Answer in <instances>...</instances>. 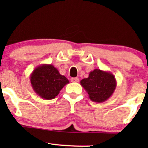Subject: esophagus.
Wrapping results in <instances>:
<instances>
[{
  "label": "esophagus",
  "mask_w": 148,
  "mask_h": 148,
  "mask_svg": "<svg viewBox=\"0 0 148 148\" xmlns=\"http://www.w3.org/2000/svg\"><path fill=\"white\" fill-rule=\"evenodd\" d=\"M71 81L72 82H78L79 78H77V77H74V78L71 79Z\"/></svg>",
  "instance_id": "34e87169"
}]
</instances>
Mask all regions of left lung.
<instances>
[{
    "instance_id": "left-lung-1",
    "label": "left lung",
    "mask_w": 148,
    "mask_h": 148,
    "mask_svg": "<svg viewBox=\"0 0 148 148\" xmlns=\"http://www.w3.org/2000/svg\"><path fill=\"white\" fill-rule=\"evenodd\" d=\"M82 86L89 95V98L95 102H104L114 93L117 81L110 71L95 69L89 74L87 78L80 82Z\"/></svg>"
}]
</instances>
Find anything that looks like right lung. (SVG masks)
Segmentation results:
<instances>
[{
	"label": "right lung",
	"mask_w": 148,
	"mask_h": 148,
	"mask_svg": "<svg viewBox=\"0 0 148 148\" xmlns=\"http://www.w3.org/2000/svg\"><path fill=\"white\" fill-rule=\"evenodd\" d=\"M30 81L36 94L45 99H54L69 81L51 64L39 65L30 76Z\"/></svg>",
	"instance_id": "right-lung-1"
}]
</instances>
